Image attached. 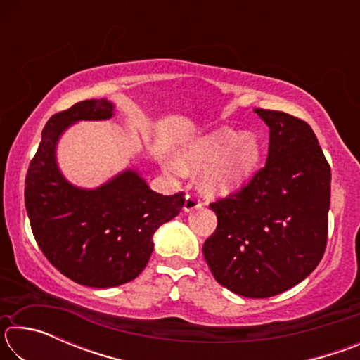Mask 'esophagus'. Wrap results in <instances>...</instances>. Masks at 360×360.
Segmentation results:
<instances>
[{"mask_svg":"<svg viewBox=\"0 0 360 360\" xmlns=\"http://www.w3.org/2000/svg\"><path fill=\"white\" fill-rule=\"evenodd\" d=\"M202 200H200L197 195H187L186 197V200H184V211H193V210H197V208H202Z\"/></svg>","mask_w":360,"mask_h":360,"instance_id":"34e87169","label":"esophagus"}]
</instances>
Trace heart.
Listing matches in <instances>:
<instances>
[{
    "label": "heart",
    "instance_id": "1",
    "mask_svg": "<svg viewBox=\"0 0 360 360\" xmlns=\"http://www.w3.org/2000/svg\"><path fill=\"white\" fill-rule=\"evenodd\" d=\"M262 154L259 138L251 131L240 133L231 127H221L200 136L182 150V160L173 162V169H206L203 186L212 193H229L243 184L257 168Z\"/></svg>",
    "mask_w": 360,
    "mask_h": 360
}]
</instances>
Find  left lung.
Wrapping results in <instances>:
<instances>
[{
	"mask_svg": "<svg viewBox=\"0 0 360 360\" xmlns=\"http://www.w3.org/2000/svg\"><path fill=\"white\" fill-rule=\"evenodd\" d=\"M270 127L265 167L240 191L210 205L217 227L203 245L216 281L266 298L303 281L326 252L330 165L307 122L255 109Z\"/></svg>",
	"mask_w": 360,
	"mask_h": 360,
	"instance_id": "obj_1",
	"label": "left lung"
}]
</instances>
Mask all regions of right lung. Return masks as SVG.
Masks as SVG:
<instances>
[{
    "label": "right lung",
    "instance_id": "obj_1",
    "mask_svg": "<svg viewBox=\"0 0 360 360\" xmlns=\"http://www.w3.org/2000/svg\"><path fill=\"white\" fill-rule=\"evenodd\" d=\"M108 100H84L53 114L25 178V208L42 254L57 270L89 288H115L135 279L148 265L152 235L179 214L184 192L150 191L133 169L95 191L71 186L56 163V144L77 120L112 115Z\"/></svg>",
    "mask_w": 360,
    "mask_h": 360
}]
</instances>
